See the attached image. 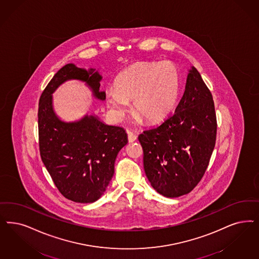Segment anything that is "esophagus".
Instances as JSON below:
<instances>
[{
  "instance_id": "34e87169",
  "label": "esophagus",
  "mask_w": 259,
  "mask_h": 259,
  "mask_svg": "<svg viewBox=\"0 0 259 259\" xmlns=\"http://www.w3.org/2000/svg\"><path fill=\"white\" fill-rule=\"evenodd\" d=\"M127 134H128V142L129 143H134L135 141L137 140V136L134 133L130 132V131H128Z\"/></svg>"
}]
</instances>
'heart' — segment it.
I'll list each match as a JSON object with an SVG mask.
<instances>
[{
  "mask_svg": "<svg viewBox=\"0 0 259 259\" xmlns=\"http://www.w3.org/2000/svg\"><path fill=\"white\" fill-rule=\"evenodd\" d=\"M180 73L169 61L137 63L116 78V89L106 91V103L120 119L129 110V101L138 118L155 123L168 116L178 99Z\"/></svg>",
  "mask_w": 259,
  "mask_h": 259,
  "instance_id": "heart-1",
  "label": "heart"
}]
</instances>
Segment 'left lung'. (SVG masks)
<instances>
[{"mask_svg": "<svg viewBox=\"0 0 259 259\" xmlns=\"http://www.w3.org/2000/svg\"><path fill=\"white\" fill-rule=\"evenodd\" d=\"M216 130L211 93L191 67L175 112L158 127L139 136L143 167L152 188L168 198L189 193L205 174Z\"/></svg>", "mask_w": 259, "mask_h": 259, "instance_id": "8db88e82", "label": "left lung"}]
</instances>
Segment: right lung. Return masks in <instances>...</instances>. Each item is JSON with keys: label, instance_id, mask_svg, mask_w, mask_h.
Returning <instances> with one entry per match:
<instances>
[{"label": "right lung", "instance_id": "right-lung-1", "mask_svg": "<svg viewBox=\"0 0 259 259\" xmlns=\"http://www.w3.org/2000/svg\"><path fill=\"white\" fill-rule=\"evenodd\" d=\"M101 79L96 69L70 63L54 74L39 100L41 159L63 196L75 203H94L102 196L128 139L122 127L105 124L98 116L87 114L75 121H64L54 112L53 94L66 81L79 80L94 98L105 100V92L99 90Z\"/></svg>", "mask_w": 259, "mask_h": 259}]
</instances>
